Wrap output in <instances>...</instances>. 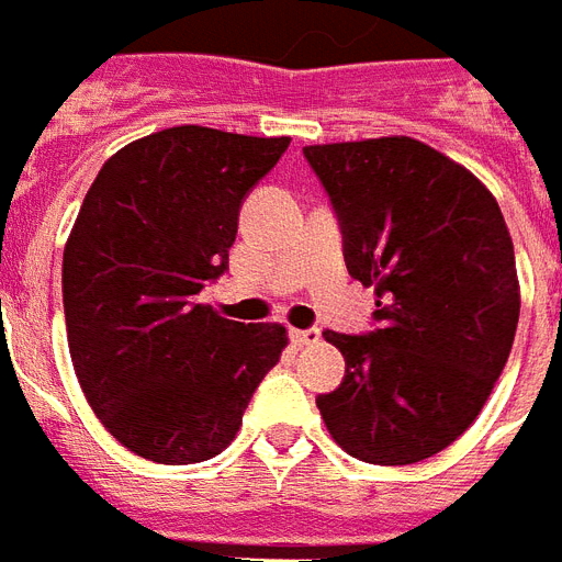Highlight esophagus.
I'll list each match as a JSON object with an SVG mask.
<instances>
[{"label":"esophagus","instance_id":"obj_1","mask_svg":"<svg viewBox=\"0 0 562 562\" xmlns=\"http://www.w3.org/2000/svg\"><path fill=\"white\" fill-rule=\"evenodd\" d=\"M290 337H293V344L311 346L319 340V328H293V331H290Z\"/></svg>","mask_w":562,"mask_h":562}]
</instances>
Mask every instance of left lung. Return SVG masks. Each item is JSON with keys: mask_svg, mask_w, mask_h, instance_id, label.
I'll return each instance as SVG.
<instances>
[{"mask_svg": "<svg viewBox=\"0 0 562 562\" xmlns=\"http://www.w3.org/2000/svg\"><path fill=\"white\" fill-rule=\"evenodd\" d=\"M302 154L331 201L349 276L376 286L373 331H323L346 376L316 408L361 462L436 457L486 406L516 337V255L501 206L471 171L408 136Z\"/></svg>", "mask_w": 562, "mask_h": 562, "instance_id": "8db88e82", "label": "left lung"}]
</instances>
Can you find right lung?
Instances as JSON below:
<instances>
[{"mask_svg": "<svg viewBox=\"0 0 562 562\" xmlns=\"http://www.w3.org/2000/svg\"><path fill=\"white\" fill-rule=\"evenodd\" d=\"M290 147L171 126L121 147L65 246L67 344L86 400L136 457L192 465L222 453L286 346L284 326L198 305L225 276L239 210Z\"/></svg>", "mask_w": 562, "mask_h": 562, "instance_id": "1", "label": "right lung"}]
</instances>
